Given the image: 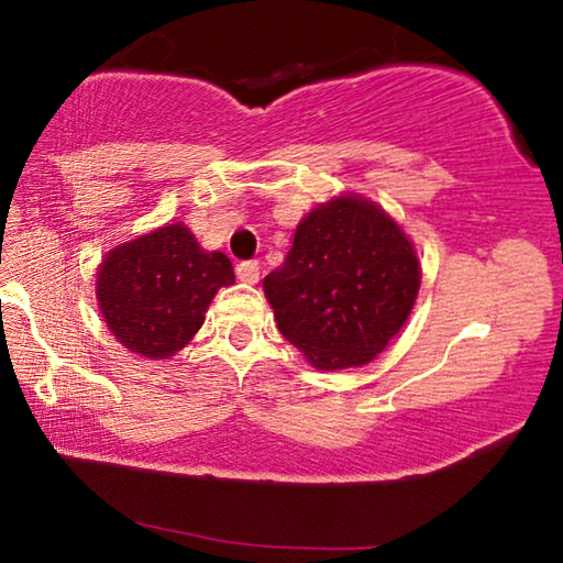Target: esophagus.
<instances>
[{
    "label": "esophagus",
    "instance_id": "obj_1",
    "mask_svg": "<svg viewBox=\"0 0 563 563\" xmlns=\"http://www.w3.org/2000/svg\"><path fill=\"white\" fill-rule=\"evenodd\" d=\"M235 274L238 279L245 282V284H256L258 282V261H241V264L235 266Z\"/></svg>",
    "mask_w": 563,
    "mask_h": 563
}]
</instances>
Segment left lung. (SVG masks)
Listing matches in <instances>:
<instances>
[{
    "mask_svg": "<svg viewBox=\"0 0 563 563\" xmlns=\"http://www.w3.org/2000/svg\"><path fill=\"white\" fill-rule=\"evenodd\" d=\"M418 289L412 243L358 197L307 214L284 264L264 279L279 333L322 372L364 366L387 349Z\"/></svg>",
    "mask_w": 563,
    "mask_h": 563,
    "instance_id": "obj_1",
    "label": "left lung"
}]
</instances>
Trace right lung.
Instances as JSON below:
<instances>
[{
    "mask_svg": "<svg viewBox=\"0 0 563 563\" xmlns=\"http://www.w3.org/2000/svg\"><path fill=\"white\" fill-rule=\"evenodd\" d=\"M235 284L225 253H207L181 222L107 253L97 299L107 328L133 353L168 358L202 328L220 287Z\"/></svg>",
    "mask_w": 563,
    "mask_h": 563,
    "instance_id": "1",
    "label": "right lung"
}]
</instances>
